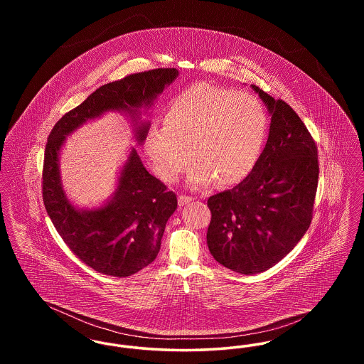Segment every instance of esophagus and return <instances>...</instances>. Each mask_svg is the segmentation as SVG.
<instances>
[{"mask_svg": "<svg viewBox=\"0 0 364 364\" xmlns=\"http://www.w3.org/2000/svg\"><path fill=\"white\" fill-rule=\"evenodd\" d=\"M192 200H193L192 196H187V195H180V196H178V205H180V206H186V205H188Z\"/></svg>", "mask_w": 364, "mask_h": 364, "instance_id": "34e87169", "label": "esophagus"}]
</instances>
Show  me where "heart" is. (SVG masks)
<instances>
[{"label":"heart","mask_w":364,"mask_h":364,"mask_svg":"<svg viewBox=\"0 0 364 364\" xmlns=\"http://www.w3.org/2000/svg\"><path fill=\"white\" fill-rule=\"evenodd\" d=\"M263 105L247 92L198 82L174 95L164 125L154 124L144 138V153L164 181H174L190 162L192 188H205L218 177L235 184L252 171L267 136Z\"/></svg>","instance_id":"heart-1"}]
</instances>
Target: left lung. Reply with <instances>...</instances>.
Returning <instances> with one entry per match:
<instances>
[{
    "label": "left lung",
    "instance_id": "obj_1",
    "mask_svg": "<svg viewBox=\"0 0 364 364\" xmlns=\"http://www.w3.org/2000/svg\"><path fill=\"white\" fill-rule=\"evenodd\" d=\"M272 114L255 166L232 190L210 196L208 245L218 263L257 274L287 257L310 228L318 187V149L304 122L282 100L252 85Z\"/></svg>",
    "mask_w": 364,
    "mask_h": 364
}]
</instances>
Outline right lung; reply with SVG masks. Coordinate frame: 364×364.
<instances>
[{
    "label": "right lung",
    "instance_id": "obj_1",
    "mask_svg": "<svg viewBox=\"0 0 364 364\" xmlns=\"http://www.w3.org/2000/svg\"><path fill=\"white\" fill-rule=\"evenodd\" d=\"M177 75L176 68H156L104 85L55 122L48 138L42 171L45 208L70 251L98 273L128 277L156 259L166 223L177 208V198L146 171L132 149L113 198L101 208L79 210L70 205L61 186V146L70 132L105 112H128L139 119V109L150 107ZM147 129L149 124L139 125V143L146 138Z\"/></svg>",
    "mask_w": 364,
    "mask_h": 364
}]
</instances>
